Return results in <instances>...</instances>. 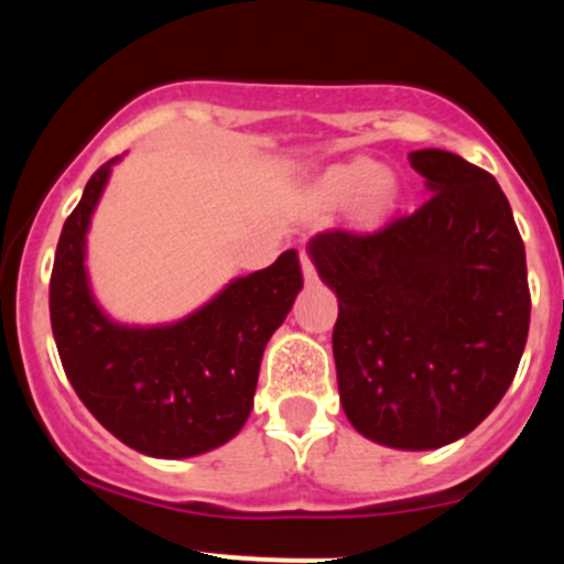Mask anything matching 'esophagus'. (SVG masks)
Here are the masks:
<instances>
[{
  "instance_id": "esophagus-1",
  "label": "esophagus",
  "mask_w": 564,
  "mask_h": 564,
  "mask_svg": "<svg viewBox=\"0 0 564 564\" xmlns=\"http://www.w3.org/2000/svg\"><path fill=\"white\" fill-rule=\"evenodd\" d=\"M302 273H304V281H307V283L318 281V270H315L313 260H310V257L304 254V251H302Z\"/></svg>"
}]
</instances>
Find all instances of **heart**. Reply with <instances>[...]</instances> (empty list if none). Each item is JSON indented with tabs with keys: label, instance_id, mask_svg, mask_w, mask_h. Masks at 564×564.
Instances as JSON below:
<instances>
[{
	"label": "heart",
	"instance_id": "b5f03b06",
	"mask_svg": "<svg viewBox=\"0 0 564 564\" xmlns=\"http://www.w3.org/2000/svg\"><path fill=\"white\" fill-rule=\"evenodd\" d=\"M326 191L328 196L339 200H352L368 193L371 209H379L390 200V183L381 180L379 166H373L371 161H352V164L334 166L326 174Z\"/></svg>",
	"mask_w": 564,
	"mask_h": 564
}]
</instances>
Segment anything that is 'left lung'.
I'll list each match as a JSON object with an SVG mask.
<instances>
[{"label":"left lung","instance_id":"1","mask_svg":"<svg viewBox=\"0 0 564 564\" xmlns=\"http://www.w3.org/2000/svg\"><path fill=\"white\" fill-rule=\"evenodd\" d=\"M432 196L371 232L307 246L336 291L334 360L349 424L390 448L469 435L509 390L530 326L525 246L494 174L437 148L408 153Z\"/></svg>","mask_w":564,"mask_h":564}]
</instances>
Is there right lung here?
Segmentation results:
<instances>
[{"label": "right lung", "instance_id": "right-lung-1", "mask_svg": "<svg viewBox=\"0 0 564 564\" xmlns=\"http://www.w3.org/2000/svg\"><path fill=\"white\" fill-rule=\"evenodd\" d=\"M113 161L89 177L57 241L50 278L57 355L82 403L113 437L145 456H198L249 419L264 345L302 289L300 257L283 251L172 326L108 321L89 294L84 236Z\"/></svg>", "mask_w": 564, "mask_h": 564}]
</instances>
